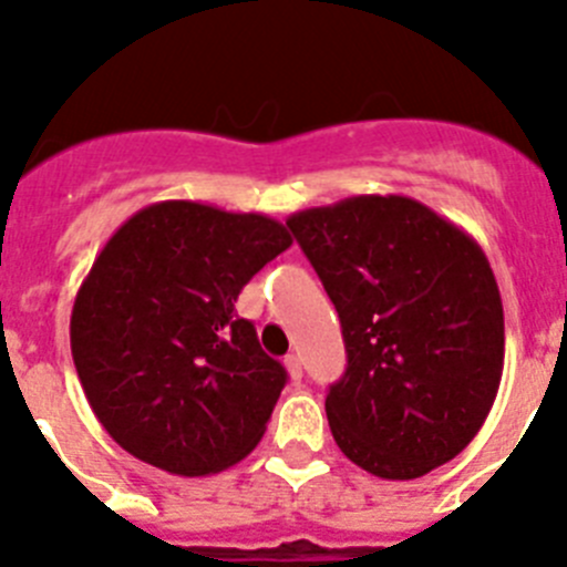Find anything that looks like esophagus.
Returning <instances> with one entry per match:
<instances>
[{"label":"esophagus","instance_id":"obj_1","mask_svg":"<svg viewBox=\"0 0 567 567\" xmlns=\"http://www.w3.org/2000/svg\"><path fill=\"white\" fill-rule=\"evenodd\" d=\"M284 363H287L289 378H292V380H300V378H303V363H300L298 354H287V358H284Z\"/></svg>","mask_w":567,"mask_h":567}]
</instances>
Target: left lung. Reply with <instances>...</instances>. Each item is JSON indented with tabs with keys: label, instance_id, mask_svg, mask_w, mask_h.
<instances>
[{
	"label": "left lung",
	"instance_id": "1",
	"mask_svg": "<svg viewBox=\"0 0 567 567\" xmlns=\"http://www.w3.org/2000/svg\"><path fill=\"white\" fill-rule=\"evenodd\" d=\"M340 315L329 385L340 452L383 480L457 457L497 398L505 320L480 244L405 195H354L287 218Z\"/></svg>",
	"mask_w": 567,
	"mask_h": 567
}]
</instances>
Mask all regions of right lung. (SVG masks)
I'll list each match as a JSON object with an SVG mask.
<instances>
[{
    "mask_svg": "<svg viewBox=\"0 0 567 567\" xmlns=\"http://www.w3.org/2000/svg\"><path fill=\"white\" fill-rule=\"evenodd\" d=\"M289 247L275 218L198 202L150 204L115 229L76 292L70 352L124 452L207 477L258 445L287 369L235 300Z\"/></svg>",
    "mask_w": 567,
    "mask_h": 567,
    "instance_id": "add662e5",
    "label": "right lung"
}]
</instances>
